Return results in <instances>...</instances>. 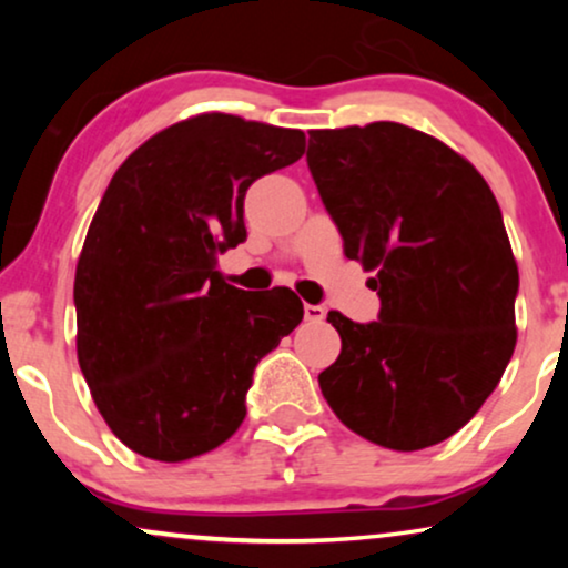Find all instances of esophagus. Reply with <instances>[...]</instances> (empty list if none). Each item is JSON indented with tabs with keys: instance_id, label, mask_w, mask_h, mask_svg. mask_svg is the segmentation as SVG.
Returning a JSON list of instances; mask_svg holds the SVG:
<instances>
[{
	"instance_id": "esophagus-1",
	"label": "esophagus",
	"mask_w": 568,
	"mask_h": 568,
	"mask_svg": "<svg viewBox=\"0 0 568 568\" xmlns=\"http://www.w3.org/2000/svg\"><path fill=\"white\" fill-rule=\"evenodd\" d=\"M304 317L310 323H321L325 317V306L321 304H304Z\"/></svg>"
}]
</instances>
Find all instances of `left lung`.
Wrapping results in <instances>:
<instances>
[{
	"mask_svg": "<svg viewBox=\"0 0 568 568\" xmlns=\"http://www.w3.org/2000/svg\"><path fill=\"white\" fill-rule=\"evenodd\" d=\"M312 179L344 256L374 272L379 321L342 312L323 397L352 433L395 452L452 438L494 393L515 338L518 264L470 160L400 122L310 130Z\"/></svg>",
	"mask_w": 568,
	"mask_h": 568,
	"instance_id": "left-lung-1",
	"label": "left lung"
}]
</instances>
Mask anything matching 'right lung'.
<instances>
[{
  "instance_id": "right-lung-1",
  "label": "right lung",
  "mask_w": 568,
  "mask_h": 568,
  "mask_svg": "<svg viewBox=\"0 0 568 568\" xmlns=\"http://www.w3.org/2000/svg\"><path fill=\"white\" fill-rule=\"evenodd\" d=\"M304 143L205 112L143 141L109 181L77 262V361L130 452L184 462L230 440L256 363L302 323L291 288H234L216 258L245 240L247 186Z\"/></svg>"
}]
</instances>
